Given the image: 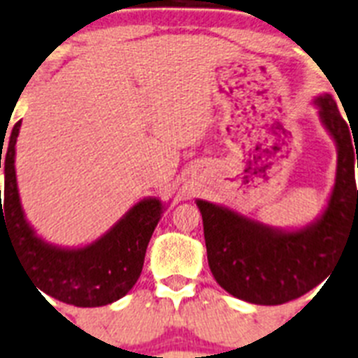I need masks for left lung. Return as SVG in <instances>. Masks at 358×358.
I'll list each match as a JSON object with an SVG mask.
<instances>
[{"mask_svg": "<svg viewBox=\"0 0 358 358\" xmlns=\"http://www.w3.org/2000/svg\"><path fill=\"white\" fill-rule=\"evenodd\" d=\"M322 125L337 145V176L326 209L299 229H278L229 207L196 200L202 213L207 260L215 280L251 304L278 306L306 295L335 267L344 244L358 240L353 131L331 94L315 100Z\"/></svg>", "mask_w": 358, "mask_h": 358, "instance_id": "left-lung-1", "label": "left lung"}]
</instances>
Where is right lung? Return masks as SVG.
I'll list each match as a JSON object with an SVG mask.
<instances>
[{"mask_svg": "<svg viewBox=\"0 0 358 358\" xmlns=\"http://www.w3.org/2000/svg\"><path fill=\"white\" fill-rule=\"evenodd\" d=\"M21 122L1 145L0 167L5 169V191L0 200V240H10L23 267L45 295L78 306L98 308L125 296L140 278L147 245L165 211L162 200L143 198L105 235L83 248H59L36 235L21 207L16 180V140ZM3 140V138H1ZM5 142V140H3Z\"/></svg>", "mask_w": 358, "mask_h": 358, "instance_id": "add662e5", "label": "right lung"}]
</instances>
